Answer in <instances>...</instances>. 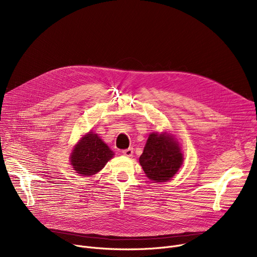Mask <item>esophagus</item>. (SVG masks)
Returning <instances> with one entry per match:
<instances>
[{"label":"esophagus","instance_id":"34e87169","mask_svg":"<svg viewBox=\"0 0 257 257\" xmlns=\"http://www.w3.org/2000/svg\"><path fill=\"white\" fill-rule=\"evenodd\" d=\"M121 152H123V154H124L125 156H127V157H131V156H132V154H133V149H132V148H128V149L123 150Z\"/></svg>","mask_w":257,"mask_h":257}]
</instances>
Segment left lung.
I'll list each match as a JSON object with an SVG mask.
<instances>
[{"label": "left lung", "instance_id": "1", "mask_svg": "<svg viewBox=\"0 0 257 257\" xmlns=\"http://www.w3.org/2000/svg\"><path fill=\"white\" fill-rule=\"evenodd\" d=\"M182 163L183 155L177 140L167 132L151 133L140 157L146 176L154 182L171 180Z\"/></svg>", "mask_w": 257, "mask_h": 257}]
</instances>
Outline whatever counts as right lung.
<instances>
[{
    "label": "right lung",
    "instance_id": "right-lung-1",
    "mask_svg": "<svg viewBox=\"0 0 257 257\" xmlns=\"http://www.w3.org/2000/svg\"><path fill=\"white\" fill-rule=\"evenodd\" d=\"M113 155L98 134L89 131L74 147L70 159L76 173L81 176H92L100 172Z\"/></svg>",
    "mask_w": 257,
    "mask_h": 257
}]
</instances>
